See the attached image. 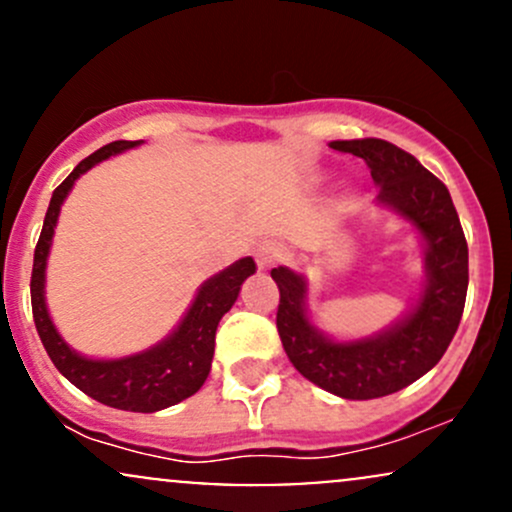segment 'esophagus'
<instances>
[{
    "instance_id": "1",
    "label": "esophagus",
    "mask_w": 512,
    "mask_h": 512,
    "mask_svg": "<svg viewBox=\"0 0 512 512\" xmlns=\"http://www.w3.org/2000/svg\"><path fill=\"white\" fill-rule=\"evenodd\" d=\"M279 260H281V248L276 243H272V240H264V243H260L255 248V262L260 269L272 267V264H276Z\"/></svg>"
}]
</instances>
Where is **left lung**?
Masks as SVG:
<instances>
[{"instance_id":"obj_1","label":"left lung","mask_w":512,"mask_h":512,"mask_svg":"<svg viewBox=\"0 0 512 512\" xmlns=\"http://www.w3.org/2000/svg\"><path fill=\"white\" fill-rule=\"evenodd\" d=\"M330 146L363 158L378 185V204L414 223L426 245V286L414 310L385 332L334 342L305 315L303 276L276 267V330L289 361L310 383L344 399H375L419 380L448 351L467 298V240L448 187L407 151L373 137Z\"/></svg>"}]
</instances>
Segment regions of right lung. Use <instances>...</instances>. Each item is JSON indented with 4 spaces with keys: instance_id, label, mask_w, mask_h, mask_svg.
<instances>
[{
    "instance_id": "add662e5",
    "label": "right lung",
    "mask_w": 512,
    "mask_h": 512,
    "mask_svg": "<svg viewBox=\"0 0 512 512\" xmlns=\"http://www.w3.org/2000/svg\"><path fill=\"white\" fill-rule=\"evenodd\" d=\"M139 144L142 142H125V139L105 144L96 154L84 158L52 192L43 231H40L33 255L31 305L40 342L48 351L50 361L69 383L96 402L108 404V407L151 414V411L173 407L182 399L192 397L204 385L211 370V358H214L219 320L231 310L243 281L250 274H255L257 267L252 257H243L223 272L211 276L209 281H204L187 315L182 317L178 330L142 354L113 358V361H96V358L76 354L72 346L64 342L52 325L48 305H45V264H48L60 207L79 175H84L88 168L105 161V158L122 154V151L134 149Z\"/></svg>"
}]
</instances>
